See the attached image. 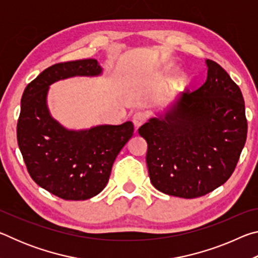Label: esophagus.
<instances>
[{
    "label": "esophagus",
    "mask_w": 258,
    "mask_h": 258,
    "mask_svg": "<svg viewBox=\"0 0 258 258\" xmlns=\"http://www.w3.org/2000/svg\"><path fill=\"white\" fill-rule=\"evenodd\" d=\"M132 120L135 127H140V126L145 124V121L147 120V115L143 111H137L133 115Z\"/></svg>",
    "instance_id": "obj_1"
}]
</instances>
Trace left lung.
I'll use <instances>...</instances> for the list:
<instances>
[{
  "mask_svg": "<svg viewBox=\"0 0 258 258\" xmlns=\"http://www.w3.org/2000/svg\"><path fill=\"white\" fill-rule=\"evenodd\" d=\"M207 80L182 93L165 117L139 128L148 143L147 166L157 190L191 199L215 190L232 175L247 138L239 86L220 64L206 60Z\"/></svg>",
  "mask_w": 258,
  "mask_h": 258,
  "instance_id": "1",
  "label": "left lung"
}]
</instances>
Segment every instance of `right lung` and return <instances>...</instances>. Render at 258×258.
Returning a JSON list of instances; mask_svg holds the SVG:
<instances>
[{
	"label": "right lung",
	"mask_w": 258,
	"mask_h": 258,
	"mask_svg": "<svg viewBox=\"0 0 258 258\" xmlns=\"http://www.w3.org/2000/svg\"><path fill=\"white\" fill-rule=\"evenodd\" d=\"M101 72L95 59L55 63L30 82L21 97L17 140L26 167L36 184L61 199L85 200L100 194L134 132L132 121L69 131L51 117L46 95L52 83Z\"/></svg>",
	"instance_id": "add662e5"
}]
</instances>
